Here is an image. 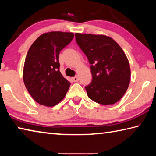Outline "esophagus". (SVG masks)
Instances as JSON below:
<instances>
[{
  "label": "esophagus",
  "instance_id": "34e87169",
  "mask_svg": "<svg viewBox=\"0 0 156 156\" xmlns=\"http://www.w3.org/2000/svg\"><path fill=\"white\" fill-rule=\"evenodd\" d=\"M72 80H73V82H78L79 79H78V76H75V77H73L72 78Z\"/></svg>",
  "mask_w": 156,
  "mask_h": 156
}]
</instances>
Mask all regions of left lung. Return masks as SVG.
Wrapping results in <instances>:
<instances>
[{"label":"left lung","mask_w":156,"mask_h":156,"mask_svg":"<svg viewBox=\"0 0 156 156\" xmlns=\"http://www.w3.org/2000/svg\"><path fill=\"white\" fill-rule=\"evenodd\" d=\"M75 36L91 65L92 81L85 87L88 97L101 105L115 104L130 83V66L125 52L109 36L80 33Z\"/></svg>","instance_id":"8db88e82"}]
</instances>
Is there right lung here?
<instances>
[{
  "mask_svg": "<svg viewBox=\"0 0 156 156\" xmlns=\"http://www.w3.org/2000/svg\"><path fill=\"white\" fill-rule=\"evenodd\" d=\"M74 36L72 32L51 31L38 37L25 58L23 81L35 101L54 107L64 98L70 83L60 72L59 54Z\"/></svg>",
  "mask_w": 156,
  "mask_h": 156,
  "instance_id": "right-lung-1",
  "label": "right lung"
}]
</instances>
